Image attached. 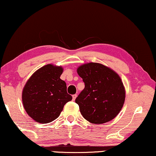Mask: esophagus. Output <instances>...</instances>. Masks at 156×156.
<instances>
[{
	"instance_id": "1",
	"label": "esophagus",
	"mask_w": 156,
	"mask_h": 156,
	"mask_svg": "<svg viewBox=\"0 0 156 156\" xmlns=\"http://www.w3.org/2000/svg\"><path fill=\"white\" fill-rule=\"evenodd\" d=\"M76 97H77V94H73V101L76 100Z\"/></svg>"
}]
</instances>
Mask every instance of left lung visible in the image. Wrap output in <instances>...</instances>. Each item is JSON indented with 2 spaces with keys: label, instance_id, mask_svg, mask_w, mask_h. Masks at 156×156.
Instances as JSON below:
<instances>
[{
  "label": "left lung",
  "instance_id": "1",
  "mask_svg": "<svg viewBox=\"0 0 156 156\" xmlns=\"http://www.w3.org/2000/svg\"><path fill=\"white\" fill-rule=\"evenodd\" d=\"M77 73L85 88L76 99L81 115L86 121L101 124L117 116L124 104L126 91L119 75L102 64L80 65Z\"/></svg>",
  "mask_w": 156,
  "mask_h": 156
}]
</instances>
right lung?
Returning <instances> with one entry per match:
<instances>
[{"instance_id": "1", "label": "right lung", "mask_w": 156, "mask_h": 156, "mask_svg": "<svg viewBox=\"0 0 156 156\" xmlns=\"http://www.w3.org/2000/svg\"><path fill=\"white\" fill-rule=\"evenodd\" d=\"M63 68L48 64L32 75L22 91V103L35 121L47 123L59 117L64 105L72 100L67 85L60 79Z\"/></svg>"}]
</instances>
